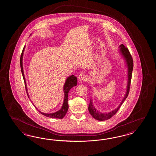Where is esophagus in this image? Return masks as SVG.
Masks as SVG:
<instances>
[{
  "label": "esophagus",
  "instance_id": "esophagus-1",
  "mask_svg": "<svg viewBox=\"0 0 156 156\" xmlns=\"http://www.w3.org/2000/svg\"><path fill=\"white\" fill-rule=\"evenodd\" d=\"M78 80L80 82L82 81H86L87 80V75L86 73H84L83 72L80 73L79 74V76H78Z\"/></svg>",
  "mask_w": 156,
  "mask_h": 156
}]
</instances>
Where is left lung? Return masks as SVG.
<instances>
[{
    "label": "left lung",
    "instance_id": "left-lung-1",
    "mask_svg": "<svg viewBox=\"0 0 156 156\" xmlns=\"http://www.w3.org/2000/svg\"><path fill=\"white\" fill-rule=\"evenodd\" d=\"M120 51L121 55H122L123 58L125 59L127 68H128V83H127V86H126V93L124 95V98L122 99V101L120 103V104L119 105L118 107L115 110H113L108 113H102V112L98 111L94 106L92 99H90L89 108H88L89 112L93 118L99 121H103V120H108L115 115L118 112V110H119V108H120L123 102L126 99V98L128 95L129 92L133 68V61L132 55L130 54V52L128 50V49L124 46L123 44L120 45V51Z\"/></svg>",
    "mask_w": 156,
    "mask_h": 156
}]
</instances>
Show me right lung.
I'll use <instances>...</instances> for the list:
<instances>
[{"label": "right lung", "instance_id": "1", "mask_svg": "<svg viewBox=\"0 0 156 156\" xmlns=\"http://www.w3.org/2000/svg\"><path fill=\"white\" fill-rule=\"evenodd\" d=\"M25 49V46L23 48L22 53H21V57H20V67H21V73L23 75V79L24 80V83H25V89L27 91V95L29 98V95L28 93L27 92V84H26V81H25V76L24 74V71H23V52ZM77 84V78L76 76L74 75L70 76L67 78L66 80L65 81V83L64 84L63 86V91H64V99H63V103L62 106L61 107V108L55 112L54 113H51V114H45V113H43L42 112H41L36 107V108L38 111V112L40 114H42L43 115L45 116L46 117H49L51 118H55V119H62V118L65 116V115L67 112V110L69 108V105L67 103L68 101V93L69 92L70 90L72 89V87H73L74 86H76ZM34 105V104H33Z\"/></svg>", "mask_w": 156, "mask_h": 156}]
</instances>
